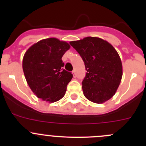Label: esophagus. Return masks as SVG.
Here are the masks:
<instances>
[{
	"instance_id": "esophagus-1",
	"label": "esophagus",
	"mask_w": 146,
	"mask_h": 146,
	"mask_svg": "<svg viewBox=\"0 0 146 146\" xmlns=\"http://www.w3.org/2000/svg\"><path fill=\"white\" fill-rule=\"evenodd\" d=\"M72 73H73V77L74 78H76V70H73V71H72Z\"/></svg>"
}]
</instances>
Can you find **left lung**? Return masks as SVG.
<instances>
[{
  "label": "left lung",
  "instance_id": "8db88e82",
  "mask_svg": "<svg viewBox=\"0 0 146 146\" xmlns=\"http://www.w3.org/2000/svg\"><path fill=\"white\" fill-rule=\"evenodd\" d=\"M70 44L80 54L87 70L82 82L85 98L98 104L109 100L122 78V64L117 51L98 37L88 36Z\"/></svg>",
  "mask_w": 146,
  "mask_h": 146
}]
</instances>
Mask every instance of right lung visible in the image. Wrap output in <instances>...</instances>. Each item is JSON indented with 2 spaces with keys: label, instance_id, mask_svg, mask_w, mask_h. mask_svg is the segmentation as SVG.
Returning <instances> with one entry per match:
<instances>
[{
  "label": "right lung",
  "instance_id": "right-lung-1",
  "mask_svg": "<svg viewBox=\"0 0 146 146\" xmlns=\"http://www.w3.org/2000/svg\"><path fill=\"white\" fill-rule=\"evenodd\" d=\"M70 45L56 38L38 42L26 51L23 68L29 88L36 97L54 102L65 95L73 74L64 68L62 56Z\"/></svg>",
  "mask_w": 146,
  "mask_h": 146
}]
</instances>
